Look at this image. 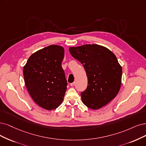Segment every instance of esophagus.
I'll return each instance as SVG.
<instances>
[{
  "label": "esophagus",
  "mask_w": 146,
  "mask_h": 146,
  "mask_svg": "<svg viewBox=\"0 0 146 146\" xmlns=\"http://www.w3.org/2000/svg\"><path fill=\"white\" fill-rule=\"evenodd\" d=\"M75 85V82H73V83H71L70 84V86H72V87H73V86Z\"/></svg>",
  "instance_id": "esophagus-1"
}]
</instances>
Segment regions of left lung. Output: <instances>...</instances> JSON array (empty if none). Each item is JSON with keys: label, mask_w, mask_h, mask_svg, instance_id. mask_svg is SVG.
<instances>
[{"label": "left lung", "mask_w": 146, "mask_h": 146, "mask_svg": "<svg viewBox=\"0 0 146 146\" xmlns=\"http://www.w3.org/2000/svg\"><path fill=\"white\" fill-rule=\"evenodd\" d=\"M72 56L83 64L88 86L80 93L83 103L91 110H98L118 94L121 83L122 68L115 55L98 44L69 48Z\"/></svg>", "instance_id": "8db88e82"}]
</instances>
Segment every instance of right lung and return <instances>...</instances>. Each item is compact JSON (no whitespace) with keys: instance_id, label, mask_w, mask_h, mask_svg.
<instances>
[{"instance_id":"obj_1","label":"right lung","mask_w":146,"mask_h":146,"mask_svg":"<svg viewBox=\"0 0 146 146\" xmlns=\"http://www.w3.org/2000/svg\"><path fill=\"white\" fill-rule=\"evenodd\" d=\"M64 49L50 45L35 52L23 68L26 87L35 103L47 110L61 105L67 82L61 63Z\"/></svg>"}]
</instances>
